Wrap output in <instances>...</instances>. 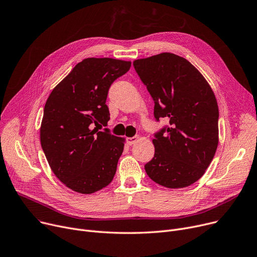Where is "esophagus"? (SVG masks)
<instances>
[{
	"instance_id": "obj_1",
	"label": "esophagus",
	"mask_w": 257,
	"mask_h": 257,
	"mask_svg": "<svg viewBox=\"0 0 257 257\" xmlns=\"http://www.w3.org/2000/svg\"><path fill=\"white\" fill-rule=\"evenodd\" d=\"M140 140H141L140 136H139V135H135V136H133V138H128V139H127V144L130 145V146H132V145H134L135 143H138Z\"/></svg>"
}]
</instances>
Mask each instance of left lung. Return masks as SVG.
<instances>
[{
	"label": "left lung",
	"instance_id": "1",
	"mask_svg": "<svg viewBox=\"0 0 257 257\" xmlns=\"http://www.w3.org/2000/svg\"><path fill=\"white\" fill-rule=\"evenodd\" d=\"M154 103L157 121L169 125L155 134V155L145 165L155 183L172 189L198 181L219 142V109L210 84L186 59L162 53L133 62Z\"/></svg>",
	"mask_w": 257,
	"mask_h": 257
}]
</instances>
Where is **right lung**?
I'll return each instance as SVG.
<instances>
[{
	"label": "right lung",
	"instance_id": "obj_1",
	"mask_svg": "<svg viewBox=\"0 0 257 257\" xmlns=\"http://www.w3.org/2000/svg\"><path fill=\"white\" fill-rule=\"evenodd\" d=\"M130 67V61L84 59L46 100L41 147L53 173L75 192L99 191L115 175L125 139L102 128L109 121L105 104L109 87Z\"/></svg>",
	"mask_w": 257,
	"mask_h": 257
}]
</instances>
